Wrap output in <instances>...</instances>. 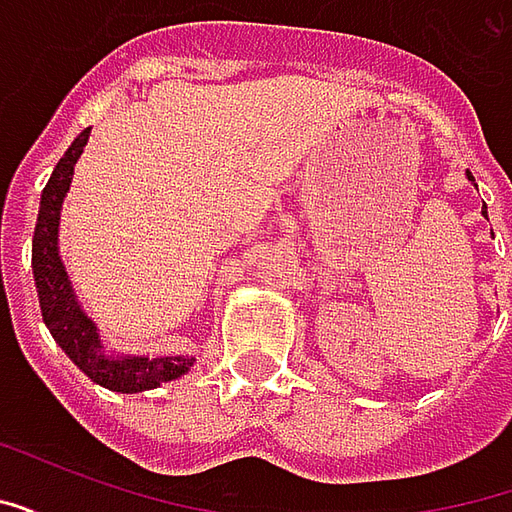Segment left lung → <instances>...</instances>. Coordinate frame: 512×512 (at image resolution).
Masks as SVG:
<instances>
[{
	"label": "left lung",
	"instance_id": "8db88e82",
	"mask_svg": "<svg viewBox=\"0 0 512 512\" xmlns=\"http://www.w3.org/2000/svg\"><path fill=\"white\" fill-rule=\"evenodd\" d=\"M469 178H472V172H469ZM472 180H474V178H472ZM483 213H485V211H483Z\"/></svg>",
	"mask_w": 512,
	"mask_h": 512
}]
</instances>
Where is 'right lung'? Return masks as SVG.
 <instances>
[{
  "label": "right lung",
  "instance_id": "1",
  "mask_svg": "<svg viewBox=\"0 0 512 512\" xmlns=\"http://www.w3.org/2000/svg\"><path fill=\"white\" fill-rule=\"evenodd\" d=\"M90 139V128L76 136L65 156L57 161L51 172L46 189L40 194V211L35 235H32V271L38 285V299L43 321L49 326L51 337L60 343L65 354L84 376L93 378L95 384L106 386L112 392H145L167 384L172 378L189 373L194 359L189 356H161V359H145V356H109L101 351L98 329L79 307L73 296L68 274L62 268L60 252H57V227H60V208L65 191L71 189L73 167L82 156L84 145Z\"/></svg>",
  "mask_w": 512,
  "mask_h": 512
}]
</instances>
